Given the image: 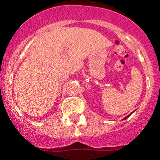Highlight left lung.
<instances>
[{
    "instance_id": "1",
    "label": "left lung",
    "mask_w": 160,
    "mask_h": 160,
    "mask_svg": "<svg viewBox=\"0 0 160 160\" xmlns=\"http://www.w3.org/2000/svg\"><path fill=\"white\" fill-rule=\"evenodd\" d=\"M129 115H130V114H129ZM129 115H128V116H126V117H124V119H127V118H128V117H129Z\"/></svg>"
}]
</instances>
